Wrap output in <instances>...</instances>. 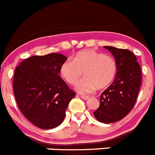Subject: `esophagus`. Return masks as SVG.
<instances>
[{"label": "esophagus", "mask_w": 155, "mask_h": 155, "mask_svg": "<svg viewBox=\"0 0 155 155\" xmlns=\"http://www.w3.org/2000/svg\"><path fill=\"white\" fill-rule=\"evenodd\" d=\"M81 99H84V100H87V99H88L89 98H90V96H85V95H81Z\"/></svg>", "instance_id": "1"}]
</instances>
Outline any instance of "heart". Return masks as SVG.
Instances as JSON below:
<instances>
[{
	"label": "heart",
	"instance_id": "obj_1",
	"mask_svg": "<svg viewBox=\"0 0 155 155\" xmlns=\"http://www.w3.org/2000/svg\"><path fill=\"white\" fill-rule=\"evenodd\" d=\"M84 74H82V72ZM117 72V63L112 56L95 50L80 51L74 60L67 59L60 67V74L68 84L74 85L83 74L85 78L76 85L78 92L88 93L96 88L108 87Z\"/></svg>",
	"mask_w": 155,
	"mask_h": 155
}]
</instances>
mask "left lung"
Returning <instances> with one entry per match:
<instances>
[{
  "instance_id": "obj_1",
  "label": "left lung",
  "mask_w": 155,
  "mask_h": 155,
  "mask_svg": "<svg viewBox=\"0 0 155 155\" xmlns=\"http://www.w3.org/2000/svg\"><path fill=\"white\" fill-rule=\"evenodd\" d=\"M115 58L114 81L100 96V105L94 111L99 121L117 122L126 117L136 104L142 82V71L136 56L130 50L105 46Z\"/></svg>"
}]
</instances>
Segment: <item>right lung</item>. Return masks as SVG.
<instances>
[{"instance_id":"obj_1","label":"right lung","mask_w":155,"mask_h":155,"mask_svg":"<svg viewBox=\"0 0 155 155\" xmlns=\"http://www.w3.org/2000/svg\"><path fill=\"white\" fill-rule=\"evenodd\" d=\"M67 60L59 53L35 56L16 67L13 92L21 112L34 125L53 129L64 120L75 93L61 78L60 67Z\"/></svg>"}]
</instances>
